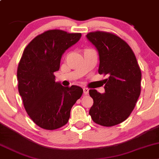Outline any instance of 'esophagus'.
I'll use <instances>...</instances> for the list:
<instances>
[{"instance_id": "1", "label": "esophagus", "mask_w": 159, "mask_h": 159, "mask_svg": "<svg viewBox=\"0 0 159 159\" xmlns=\"http://www.w3.org/2000/svg\"><path fill=\"white\" fill-rule=\"evenodd\" d=\"M83 91H84V94H88L89 93V89L87 88H83Z\"/></svg>"}]
</instances>
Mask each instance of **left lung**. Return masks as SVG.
Instances as JSON below:
<instances>
[{
    "label": "left lung",
    "mask_w": 159,
    "mask_h": 159,
    "mask_svg": "<svg viewBox=\"0 0 159 159\" xmlns=\"http://www.w3.org/2000/svg\"><path fill=\"white\" fill-rule=\"evenodd\" d=\"M86 36L98 51V72L108 76L105 93L89 91L93 100L89 114L97 124L115 126L127 119L136 106L141 92V70L130 46L118 36L96 31Z\"/></svg>",
    "instance_id": "8db88e82"
}]
</instances>
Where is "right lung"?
<instances>
[{
	"instance_id": "right-lung-1",
	"label": "right lung",
	"mask_w": 159,
	"mask_h": 159,
	"mask_svg": "<svg viewBox=\"0 0 159 159\" xmlns=\"http://www.w3.org/2000/svg\"><path fill=\"white\" fill-rule=\"evenodd\" d=\"M81 33L51 30L38 35L23 51L17 68L18 91L23 106L39 127L53 130L65 126L83 89L56 82L61 56L81 38Z\"/></svg>"
}]
</instances>
